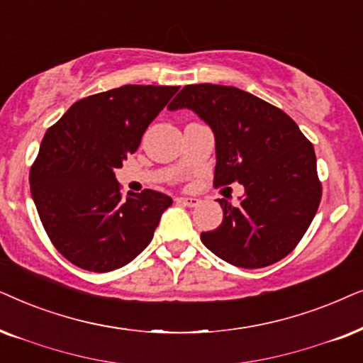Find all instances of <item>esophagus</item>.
I'll list each match as a JSON object with an SVG mask.
<instances>
[{
  "label": "esophagus",
  "mask_w": 363,
  "mask_h": 363,
  "mask_svg": "<svg viewBox=\"0 0 363 363\" xmlns=\"http://www.w3.org/2000/svg\"><path fill=\"white\" fill-rule=\"evenodd\" d=\"M177 204H182V206H187V207H194L199 204V199H196V197H177L176 199Z\"/></svg>",
  "instance_id": "1"
}]
</instances>
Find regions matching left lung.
<instances>
[{"instance_id":"8db88e82","label":"left lung","mask_w":363,"mask_h":363,"mask_svg":"<svg viewBox=\"0 0 363 363\" xmlns=\"http://www.w3.org/2000/svg\"><path fill=\"white\" fill-rule=\"evenodd\" d=\"M182 108L214 131V187H245L238 206L219 199L224 219L202 232V244L235 267L279 262L301 242L322 199L312 143L282 109L234 86H184L169 104Z\"/></svg>"}]
</instances>
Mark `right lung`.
Wrapping results in <instances>:
<instances>
[{
    "mask_svg": "<svg viewBox=\"0 0 363 363\" xmlns=\"http://www.w3.org/2000/svg\"><path fill=\"white\" fill-rule=\"evenodd\" d=\"M177 86L125 84L76 101L48 129L30 171L31 196L62 257L91 272L129 264L152 240L172 199L144 189L123 197L114 169Z\"/></svg>",
    "mask_w": 363,
    "mask_h": 363,
    "instance_id": "right-lung-1",
    "label": "right lung"
}]
</instances>
